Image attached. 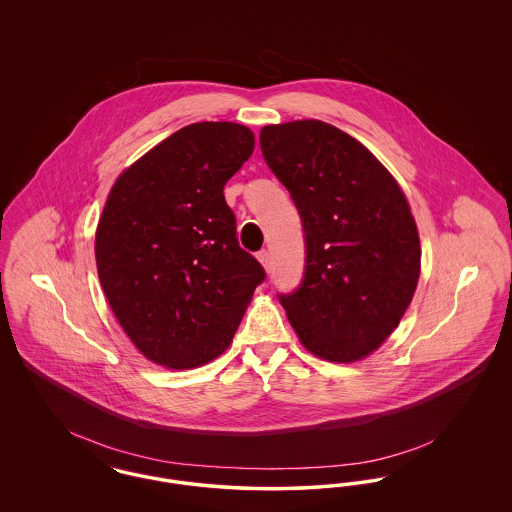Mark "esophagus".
Returning <instances> with one entry per match:
<instances>
[{
  "instance_id": "1",
  "label": "esophagus",
  "mask_w": 512,
  "mask_h": 512,
  "mask_svg": "<svg viewBox=\"0 0 512 512\" xmlns=\"http://www.w3.org/2000/svg\"><path fill=\"white\" fill-rule=\"evenodd\" d=\"M257 259H259V263L263 265V268H265V270H268V268H270V253H268L267 249L259 251V253H257Z\"/></svg>"
}]
</instances>
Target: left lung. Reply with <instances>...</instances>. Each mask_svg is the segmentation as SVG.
<instances>
[{
  "instance_id": "obj_1",
  "label": "left lung",
  "mask_w": 512,
  "mask_h": 512,
  "mask_svg": "<svg viewBox=\"0 0 512 512\" xmlns=\"http://www.w3.org/2000/svg\"><path fill=\"white\" fill-rule=\"evenodd\" d=\"M259 138L305 230L303 284L280 295L286 317L318 359L357 363L413 301L422 251L411 205L370 149L328 122L267 124Z\"/></svg>"
}]
</instances>
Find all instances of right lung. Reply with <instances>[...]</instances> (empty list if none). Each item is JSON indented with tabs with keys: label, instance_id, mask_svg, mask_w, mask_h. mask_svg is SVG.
<instances>
[{
	"label": "right lung",
	"instance_id": "obj_1",
	"mask_svg": "<svg viewBox=\"0 0 512 512\" xmlns=\"http://www.w3.org/2000/svg\"><path fill=\"white\" fill-rule=\"evenodd\" d=\"M255 147L236 122H194L126 167L96 230L113 315L155 365L188 370L222 355L265 270L236 238L224 184Z\"/></svg>",
	"mask_w": 512,
	"mask_h": 512
}]
</instances>
